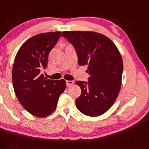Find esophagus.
Returning a JSON list of instances; mask_svg holds the SVG:
<instances>
[{
    "instance_id": "34e87169",
    "label": "esophagus",
    "mask_w": 149,
    "mask_h": 149,
    "mask_svg": "<svg viewBox=\"0 0 149 149\" xmlns=\"http://www.w3.org/2000/svg\"><path fill=\"white\" fill-rule=\"evenodd\" d=\"M73 84H74V81H69V80L66 81V84H67V86H71V85H72Z\"/></svg>"
}]
</instances>
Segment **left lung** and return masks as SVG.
<instances>
[{"label":"left lung","instance_id":"left-lung-1","mask_svg":"<svg viewBox=\"0 0 149 149\" xmlns=\"http://www.w3.org/2000/svg\"><path fill=\"white\" fill-rule=\"evenodd\" d=\"M61 36L73 45L79 65H87L88 81H77L81 88L77 109L91 117L99 116L113 106L121 87L123 62L113 41L93 31H63Z\"/></svg>","mask_w":149,"mask_h":149}]
</instances>
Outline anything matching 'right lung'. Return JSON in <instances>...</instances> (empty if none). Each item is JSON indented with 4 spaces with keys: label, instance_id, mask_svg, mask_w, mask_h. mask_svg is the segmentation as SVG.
Masks as SVG:
<instances>
[{
    "label": "right lung",
    "instance_id": "1",
    "mask_svg": "<svg viewBox=\"0 0 149 149\" xmlns=\"http://www.w3.org/2000/svg\"><path fill=\"white\" fill-rule=\"evenodd\" d=\"M61 34L42 33L29 38L18 51L13 65L12 77L17 98L29 113L39 118L56 110L59 96L66 88L64 79H47L41 73L47 67L48 54Z\"/></svg>",
    "mask_w": 149,
    "mask_h": 149
}]
</instances>
